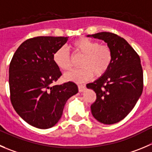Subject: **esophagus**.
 <instances>
[{
	"instance_id": "obj_1",
	"label": "esophagus",
	"mask_w": 152,
	"mask_h": 152,
	"mask_svg": "<svg viewBox=\"0 0 152 152\" xmlns=\"http://www.w3.org/2000/svg\"><path fill=\"white\" fill-rule=\"evenodd\" d=\"M86 89V86L83 84H80L78 85V90L80 92H84V90Z\"/></svg>"
}]
</instances>
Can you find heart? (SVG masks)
Returning a JSON list of instances; mask_svg holds the SVG:
<instances>
[{
  "label": "heart",
  "mask_w": 152,
  "mask_h": 152,
  "mask_svg": "<svg viewBox=\"0 0 152 152\" xmlns=\"http://www.w3.org/2000/svg\"><path fill=\"white\" fill-rule=\"evenodd\" d=\"M72 49L76 53L83 54L80 66L65 75V78L70 81L81 83L90 80L95 76L104 75L110 66L113 53L110 48L106 45H99L96 41L88 38H80L72 43ZM54 63L64 71L70 70L72 66V58L67 48L60 47L53 54Z\"/></svg>",
  "instance_id": "b5f03b06"
}]
</instances>
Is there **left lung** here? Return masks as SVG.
<instances>
[{
	"label": "left lung",
	"mask_w": 152,
	"mask_h": 152,
	"mask_svg": "<svg viewBox=\"0 0 152 152\" xmlns=\"http://www.w3.org/2000/svg\"><path fill=\"white\" fill-rule=\"evenodd\" d=\"M87 37L104 40L110 48L113 60L108 70L88 89L96 93L91 105L94 118L104 125L120 122L132 110L143 89V73L140 58L125 39L109 32Z\"/></svg>",
	"instance_id": "left-lung-1"
}]
</instances>
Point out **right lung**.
Wrapping results in <instances>:
<instances>
[{"label":"right lung","mask_w":152,"mask_h":152,"mask_svg":"<svg viewBox=\"0 0 152 152\" xmlns=\"http://www.w3.org/2000/svg\"><path fill=\"white\" fill-rule=\"evenodd\" d=\"M69 37H38L24 41L14 53L9 69L10 100L17 113L35 128L54 126L69 98L78 92L69 81L53 83L62 75L53 54Z\"/></svg>","instance_id":"right-lung-1"}]
</instances>
